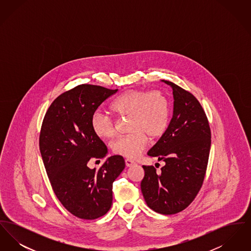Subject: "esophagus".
Instances as JSON below:
<instances>
[{
	"instance_id": "esophagus-1",
	"label": "esophagus",
	"mask_w": 251,
	"mask_h": 251,
	"mask_svg": "<svg viewBox=\"0 0 251 251\" xmlns=\"http://www.w3.org/2000/svg\"><path fill=\"white\" fill-rule=\"evenodd\" d=\"M125 164H126V167H131L133 166V165H135V163L131 160V159H126L125 160Z\"/></svg>"
}]
</instances>
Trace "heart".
I'll use <instances>...</instances> for the list:
<instances>
[{
    "mask_svg": "<svg viewBox=\"0 0 251 251\" xmlns=\"http://www.w3.org/2000/svg\"><path fill=\"white\" fill-rule=\"evenodd\" d=\"M111 111L120 117H129L131 133L116 138L111 149L114 153L134 159L146 148L149 136L155 139L164 134L169 120V102L160 91L131 89L119 96L110 105ZM91 127L100 138H110L115 132L114 120L102 112H96Z\"/></svg>",
    "mask_w": 251,
    "mask_h": 251,
    "instance_id": "1",
    "label": "heart"
}]
</instances>
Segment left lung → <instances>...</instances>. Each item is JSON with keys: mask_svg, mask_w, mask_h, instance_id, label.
I'll use <instances>...</instances> for the list:
<instances>
[{"mask_svg": "<svg viewBox=\"0 0 251 251\" xmlns=\"http://www.w3.org/2000/svg\"><path fill=\"white\" fill-rule=\"evenodd\" d=\"M173 93V116L148 155L163 161L156 172L143 166L141 191L147 205L162 215H174L194 201L202 185L211 148V131L199 100L179 85L161 80Z\"/></svg>", "mask_w": 251, "mask_h": 251, "instance_id": "left-lung-1", "label": "left lung"}]
</instances>
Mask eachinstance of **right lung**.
<instances>
[{
	"label": "right lung",
	"mask_w": 251,
	"mask_h": 251,
	"mask_svg": "<svg viewBox=\"0 0 251 251\" xmlns=\"http://www.w3.org/2000/svg\"><path fill=\"white\" fill-rule=\"evenodd\" d=\"M118 89L81 84L57 97L44 117L39 149L51 187L72 215L96 219L105 215L113 201V182L125 168L122 156L108 157L99 169L91 159L107 155L104 143L94 133L91 119Z\"/></svg>",
	"instance_id": "right-lung-1"
}]
</instances>
